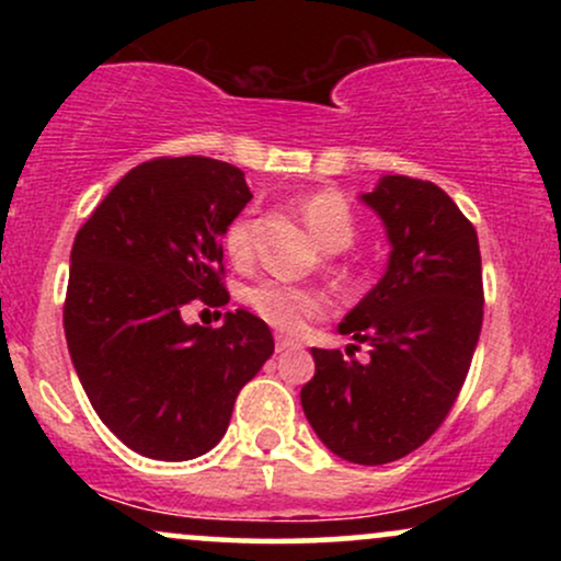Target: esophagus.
Returning a JSON list of instances; mask_svg holds the SVG:
<instances>
[{
  "label": "esophagus",
  "mask_w": 561,
  "mask_h": 561,
  "mask_svg": "<svg viewBox=\"0 0 561 561\" xmlns=\"http://www.w3.org/2000/svg\"><path fill=\"white\" fill-rule=\"evenodd\" d=\"M293 347H300L298 340H293V337H285V334H279V337H276V353L293 351Z\"/></svg>",
  "instance_id": "34e87169"
}]
</instances>
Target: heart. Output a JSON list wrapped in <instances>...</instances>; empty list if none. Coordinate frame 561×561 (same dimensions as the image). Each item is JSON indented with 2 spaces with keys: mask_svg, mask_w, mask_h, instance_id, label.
Wrapping results in <instances>:
<instances>
[{
  "mask_svg": "<svg viewBox=\"0 0 561 561\" xmlns=\"http://www.w3.org/2000/svg\"><path fill=\"white\" fill-rule=\"evenodd\" d=\"M300 214L327 253H337L353 242V234H356L353 216L337 192H313L300 203ZM224 250L234 263L250 261L253 255V214L250 210L231 218L224 231ZM248 302L266 324L282 332H300L302 324L321 311V298L317 293L282 285V282L255 285L248 293Z\"/></svg>",
  "mask_w": 561,
  "mask_h": 561,
  "instance_id": "obj_1",
  "label": "heart"
}]
</instances>
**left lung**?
I'll use <instances>...</instances> for the list:
<instances>
[{
    "label": "left lung",
    "instance_id": "obj_1",
    "mask_svg": "<svg viewBox=\"0 0 561 561\" xmlns=\"http://www.w3.org/2000/svg\"><path fill=\"white\" fill-rule=\"evenodd\" d=\"M358 199L390 255L337 332L369 345V362L311 347L317 375L300 403L334 456L377 467L420 448L459 396L480 340L482 263L478 231L433 182L385 173Z\"/></svg>",
    "mask_w": 561,
    "mask_h": 561
}]
</instances>
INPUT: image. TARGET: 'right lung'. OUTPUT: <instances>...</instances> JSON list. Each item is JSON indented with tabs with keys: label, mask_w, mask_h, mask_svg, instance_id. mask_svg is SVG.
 <instances>
[{
	"label": "right lung",
	"mask_w": 561,
	"mask_h": 561,
	"mask_svg": "<svg viewBox=\"0 0 561 561\" xmlns=\"http://www.w3.org/2000/svg\"><path fill=\"white\" fill-rule=\"evenodd\" d=\"M250 199L244 173L224 160L160 158L128 171L76 234L70 362L96 416L147 459L208 454L274 353L268 324L244 308L218 330L182 317L195 298L229 302L221 240Z\"/></svg>",
	"instance_id": "1"
}]
</instances>
